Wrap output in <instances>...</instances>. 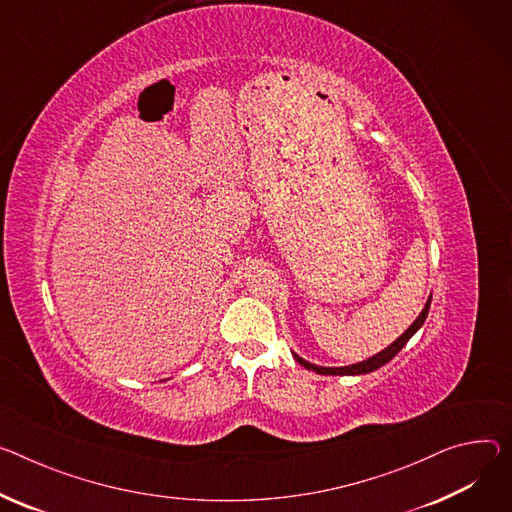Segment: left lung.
<instances>
[{"mask_svg":"<svg viewBox=\"0 0 512 512\" xmlns=\"http://www.w3.org/2000/svg\"><path fill=\"white\" fill-rule=\"evenodd\" d=\"M429 308H431V298L427 300L423 312L418 314V318L404 331V335H400L390 347H386V349L380 351L378 355L369 357V359H365V361H359V363H355V365H347V367H320V365H314V363L304 361V359L298 357L296 353H294V357H296V361L302 363L306 369H312V371H316V374H322V376H361V374H369V371H376L378 367L386 365L390 359H394V357L398 355V351L410 341V337H412L418 329L423 327V322L427 320V314H429Z\"/></svg>","mask_w":512,"mask_h":512,"instance_id":"left-lung-1","label":"left lung"}]
</instances>
